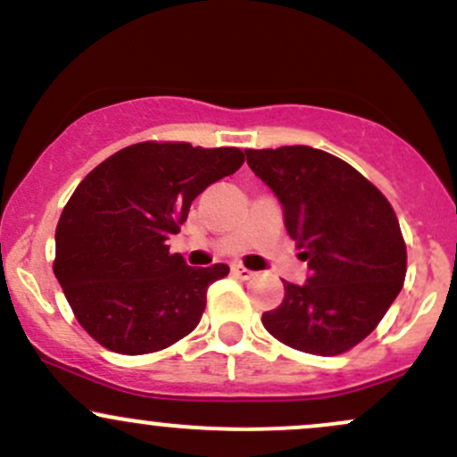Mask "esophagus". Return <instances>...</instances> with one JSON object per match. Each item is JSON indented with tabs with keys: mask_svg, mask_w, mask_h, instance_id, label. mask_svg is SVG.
<instances>
[{
	"mask_svg": "<svg viewBox=\"0 0 457 457\" xmlns=\"http://www.w3.org/2000/svg\"><path fill=\"white\" fill-rule=\"evenodd\" d=\"M232 270H234V275L238 277V279H245V281L251 279V277H255V272L245 269V266H232Z\"/></svg>",
	"mask_w": 457,
	"mask_h": 457,
	"instance_id": "obj_1",
	"label": "esophagus"
}]
</instances>
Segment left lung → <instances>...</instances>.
<instances>
[{
    "mask_svg": "<svg viewBox=\"0 0 457 457\" xmlns=\"http://www.w3.org/2000/svg\"><path fill=\"white\" fill-rule=\"evenodd\" d=\"M275 193L286 229L312 275L283 283L286 296L262 316L266 330L309 354H342L363 342L406 277V245L386 197L353 165L309 145L245 150Z\"/></svg>",
    "mask_w": 457,
    "mask_h": 457,
    "instance_id": "1",
    "label": "left lung"
}]
</instances>
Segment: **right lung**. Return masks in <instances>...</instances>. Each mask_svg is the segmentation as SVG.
I'll return each mask as SVG.
<instances>
[{
	"label": "right lung",
	"mask_w": 457,
	"mask_h": 457,
	"mask_svg": "<svg viewBox=\"0 0 457 457\" xmlns=\"http://www.w3.org/2000/svg\"><path fill=\"white\" fill-rule=\"evenodd\" d=\"M245 162L238 148L129 145L79 182L55 229L54 272L87 335L120 354H148L199 324L228 264L187 266L170 253L193 199Z\"/></svg>",
	"instance_id": "add662e5"
}]
</instances>
